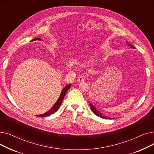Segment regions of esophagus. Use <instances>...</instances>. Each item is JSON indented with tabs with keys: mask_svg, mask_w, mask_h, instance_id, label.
<instances>
[{
	"mask_svg": "<svg viewBox=\"0 0 154 154\" xmlns=\"http://www.w3.org/2000/svg\"><path fill=\"white\" fill-rule=\"evenodd\" d=\"M85 80V78L83 76H80L78 79H77V82H83Z\"/></svg>",
	"mask_w": 154,
	"mask_h": 154,
	"instance_id": "obj_1",
	"label": "esophagus"
}]
</instances>
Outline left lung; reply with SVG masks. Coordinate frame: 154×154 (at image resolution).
<instances>
[{
    "label": "left lung",
    "mask_w": 154,
    "mask_h": 154,
    "mask_svg": "<svg viewBox=\"0 0 154 154\" xmlns=\"http://www.w3.org/2000/svg\"><path fill=\"white\" fill-rule=\"evenodd\" d=\"M128 45L131 47V48H135V47H134L132 45H131V44H128ZM90 104V107H91V110H92V112L94 113V114L96 115V116H99V117H102V118H103V119H108L107 117H106L105 116H103V114H101V113L98 110H97V109L93 106V105L92 104V103H89ZM110 119H112L111 118H109Z\"/></svg>",
    "instance_id": "obj_1"
}]
</instances>
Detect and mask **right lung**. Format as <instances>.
<instances>
[{
    "instance_id": "right-lung-1",
    "label": "right lung",
    "mask_w": 154,
    "mask_h": 154,
    "mask_svg": "<svg viewBox=\"0 0 154 154\" xmlns=\"http://www.w3.org/2000/svg\"><path fill=\"white\" fill-rule=\"evenodd\" d=\"M41 40V39L39 38H35L32 40V41H34V40ZM70 86H71V84H69V85H67V86H66V87H65L63 88L62 92H61V94H60V95L59 98L58 99L57 101V102L55 103V104L54 105L53 107H52L49 110L47 111V112H45V113H44V114H43L37 115V116L40 117H44L49 116L50 115L54 114V113H55L57 110L59 109V108L60 107V105H61V103H62V100H63V98H64V97H65V95H66V94L67 91L70 88Z\"/></svg>"
}]
</instances>
